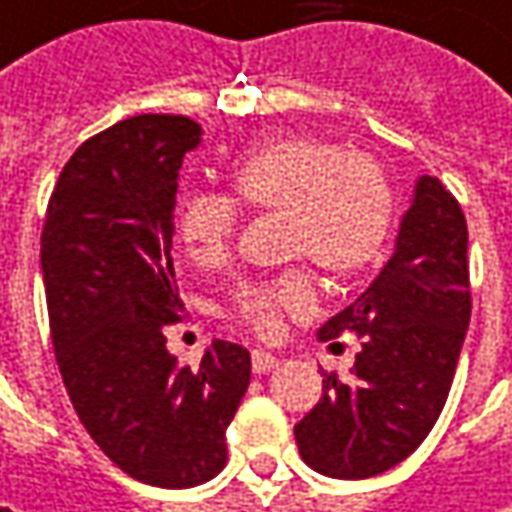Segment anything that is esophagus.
Returning <instances> with one entry per match:
<instances>
[{
  "mask_svg": "<svg viewBox=\"0 0 512 512\" xmlns=\"http://www.w3.org/2000/svg\"><path fill=\"white\" fill-rule=\"evenodd\" d=\"M278 365H281V359H278L275 353L252 350V368H255V374H266V371H272V368H278Z\"/></svg>",
  "mask_w": 512,
  "mask_h": 512,
  "instance_id": "obj_1",
  "label": "esophagus"
}]
</instances>
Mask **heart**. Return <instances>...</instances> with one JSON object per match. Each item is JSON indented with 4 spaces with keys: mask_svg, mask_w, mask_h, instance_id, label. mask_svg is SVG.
<instances>
[{
    "mask_svg": "<svg viewBox=\"0 0 512 512\" xmlns=\"http://www.w3.org/2000/svg\"><path fill=\"white\" fill-rule=\"evenodd\" d=\"M228 188L249 211L284 214L286 255L307 257L333 278L368 269L391 228L394 208L382 173L368 159L313 136L275 138L243 153L228 170ZM233 203L220 194L179 199L176 234L199 266L228 255L240 223ZM313 307L316 289L304 272L243 284L234 295V316L260 336H275L284 316H304Z\"/></svg>",
    "mask_w": 512,
    "mask_h": 512,
    "instance_id": "1",
    "label": "heart"
}]
</instances>
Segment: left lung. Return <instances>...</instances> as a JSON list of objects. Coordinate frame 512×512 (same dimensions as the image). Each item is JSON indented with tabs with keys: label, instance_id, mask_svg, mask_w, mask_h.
Returning <instances> with one entry per match:
<instances>
[{
	"label": "left lung",
	"instance_id": "left-lung-1",
	"mask_svg": "<svg viewBox=\"0 0 512 512\" xmlns=\"http://www.w3.org/2000/svg\"><path fill=\"white\" fill-rule=\"evenodd\" d=\"M469 313L464 211L420 176L391 260L318 330L321 342L359 333L362 350L350 374L321 379V400L295 426L304 464L359 481L406 461L446 406Z\"/></svg>",
	"mask_w": 512,
	"mask_h": 512
}]
</instances>
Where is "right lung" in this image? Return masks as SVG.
Segmentation results:
<instances>
[{"mask_svg": "<svg viewBox=\"0 0 512 512\" xmlns=\"http://www.w3.org/2000/svg\"><path fill=\"white\" fill-rule=\"evenodd\" d=\"M202 127L136 115L83 141L48 199L43 226L51 342L80 423L136 481L185 490L226 466V429L249 350L214 339L179 365L162 327L185 310L173 275V208Z\"/></svg>", "mask_w": 512, "mask_h": 512, "instance_id": "right-lung-1", "label": "right lung"}]
</instances>
